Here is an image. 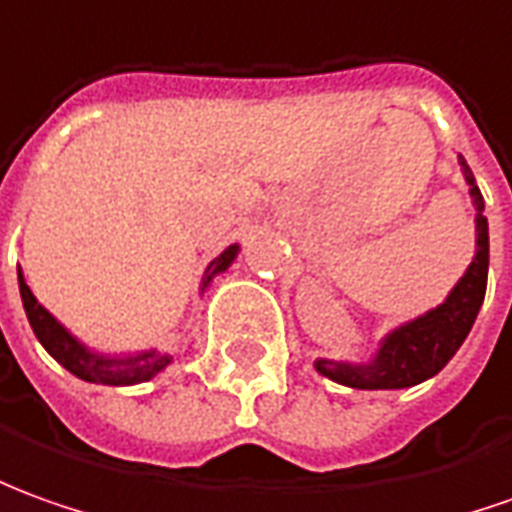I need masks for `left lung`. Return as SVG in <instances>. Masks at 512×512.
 Segmentation results:
<instances>
[{"instance_id":"left-lung-1","label":"left lung","mask_w":512,"mask_h":512,"mask_svg":"<svg viewBox=\"0 0 512 512\" xmlns=\"http://www.w3.org/2000/svg\"><path fill=\"white\" fill-rule=\"evenodd\" d=\"M460 165L476 207V255L460 283L451 288L443 305L387 333L378 353L367 364L316 358V373L353 389H406L440 373L460 350L465 336L474 328L488 288V218L482 215L485 198L462 156Z\"/></svg>"}]
</instances>
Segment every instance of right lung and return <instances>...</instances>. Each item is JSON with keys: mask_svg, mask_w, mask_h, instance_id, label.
I'll return each instance as SVG.
<instances>
[{"mask_svg": "<svg viewBox=\"0 0 512 512\" xmlns=\"http://www.w3.org/2000/svg\"><path fill=\"white\" fill-rule=\"evenodd\" d=\"M238 257V246H229L221 255L212 260L207 271H204V288L210 283L215 274L227 271L232 266V260ZM19 291H22L24 314L30 319V328L36 333V339L44 344V350L50 353L64 370L72 375H78L83 381L92 384H109V387H128V384H142L151 381L156 373H162L168 367L173 356L168 353H156V350H142L134 356H103L89 350L86 344H81L69 330L55 319V316L33 297L30 285L24 283L22 271H19Z\"/></svg>", "mask_w": 512, "mask_h": 512, "instance_id": "obj_1", "label": "right lung"}]
</instances>
